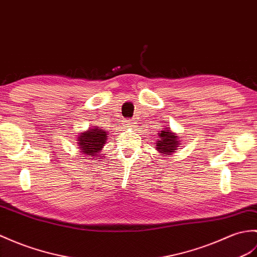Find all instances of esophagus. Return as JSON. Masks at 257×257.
I'll use <instances>...</instances> for the list:
<instances>
[{
  "label": "esophagus",
  "instance_id": "esophagus-1",
  "mask_svg": "<svg viewBox=\"0 0 257 257\" xmlns=\"http://www.w3.org/2000/svg\"><path fill=\"white\" fill-rule=\"evenodd\" d=\"M123 127L126 128H130V127H135L136 126V122L134 119H129V120H123Z\"/></svg>",
  "mask_w": 257,
  "mask_h": 257
}]
</instances>
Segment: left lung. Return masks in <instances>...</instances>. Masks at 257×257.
I'll use <instances>...</instances> for the list:
<instances>
[{
    "label": "left lung",
    "instance_id": "1",
    "mask_svg": "<svg viewBox=\"0 0 257 257\" xmlns=\"http://www.w3.org/2000/svg\"><path fill=\"white\" fill-rule=\"evenodd\" d=\"M180 145L178 136L175 133H172L171 129L164 128L159 134V140L156 142L157 150L161 154H173Z\"/></svg>",
    "mask_w": 257,
    "mask_h": 257
}]
</instances>
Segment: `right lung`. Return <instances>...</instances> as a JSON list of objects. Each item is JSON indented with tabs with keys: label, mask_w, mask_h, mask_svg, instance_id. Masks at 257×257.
Masks as SVG:
<instances>
[{
	"label": "right lung",
	"mask_w": 257,
	"mask_h": 257,
	"mask_svg": "<svg viewBox=\"0 0 257 257\" xmlns=\"http://www.w3.org/2000/svg\"><path fill=\"white\" fill-rule=\"evenodd\" d=\"M106 131L99 129L98 127L89 128L87 131H83L79 136L76 141L79 145V149L83 154L88 157L96 158L97 154L103 150V147L107 139Z\"/></svg>",
	"instance_id": "add662e5"
}]
</instances>
